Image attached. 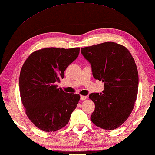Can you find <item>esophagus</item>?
<instances>
[{
  "mask_svg": "<svg viewBox=\"0 0 155 155\" xmlns=\"http://www.w3.org/2000/svg\"><path fill=\"white\" fill-rule=\"evenodd\" d=\"M87 99V96L85 95H81V100H85Z\"/></svg>",
  "mask_w": 155,
  "mask_h": 155,
  "instance_id": "esophagus-1",
  "label": "esophagus"
}]
</instances>
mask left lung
<instances>
[{"mask_svg":"<svg viewBox=\"0 0 155 155\" xmlns=\"http://www.w3.org/2000/svg\"><path fill=\"white\" fill-rule=\"evenodd\" d=\"M91 64L95 79L104 82L102 93L89 97L95 104L91 120L97 127L113 130L128 119L138 90V72L130 52L114 42L94 45L81 50Z\"/></svg>","mask_w":155,"mask_h":155,"instance_id":"8db88e82","label":"left lung"}]
</instances>
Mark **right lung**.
I'll list each match as a JSON object with an SVG mask.
<instances>
[{"mask_svg": "<svg viewBox=\"0 0 155 155\" xmlns=\"http://www.w3.org/2000/svg\"><path fill=\"white\" fill-rule=\"evenodd\" d=\"M80 48L49 47L36 51L25 61L19 74V91L25 112L34 125L46 132L65 127L80 95L57 88L56 83L77 58Z\"/></svg>", "mask_w": 155, "mask_h": 155, "instance_id": "1", "label": "right lung"}]
</instances>
